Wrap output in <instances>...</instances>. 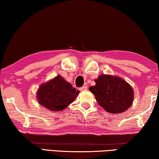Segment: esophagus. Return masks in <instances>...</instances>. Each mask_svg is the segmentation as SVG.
<instances>
[{"label":"esophagus","mask_w":159,"mask_h":159,"mask_svg":"<svg viewBox=\"0 0 159 159\" xmlns=\"http://www.w3.org/2000/svg\"><path fill=\"white\" fill-rule=\"evenodd\" d=\"M87 89V86H83V87L80 88V90L81 91V92H83V91H86Z\"/></svg>","instance_id":"obj_1"}]
</instances>
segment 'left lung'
Here are the masks:
<instances>
[{
  "label": "left lung",
  "mask_w": 159,
  "mask_h": 159,
  "mask_svg": "<svg viewBox=\"0 0 159 159\" xmlns=\"http://www.w3.org/2000/svg\"><path fill=\"white\" fill-rule=\"evenodd\" d=\"M95 82L96 85L89 89L98 104L108 113H123L132 106L133 89L120 77L101 75Z\"/></svg>",
  "instance_id": "1"
}]
</instances>
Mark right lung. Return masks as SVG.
<instances>
[{
    "instance_id": "1",
    "label": "right lung",
    "mask_w": 159,
    "mask_h": 159,
    "mask_svg": "<svg viewBox=\"0 0 159 159\" xmlns=\"http://www.w3.org/2000/svg\"><path fill=\"white\" fill-rule=\"evenodd\" d=\"M79 91L63 78L57 76L43 84L37 92L39 103L53 111H62L74 101Z\"/></svg>"
}]
</instances>
